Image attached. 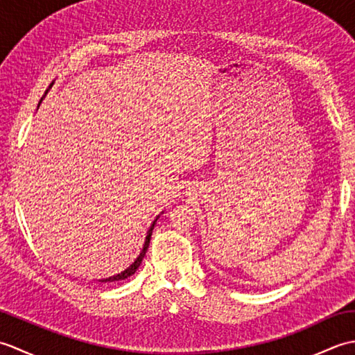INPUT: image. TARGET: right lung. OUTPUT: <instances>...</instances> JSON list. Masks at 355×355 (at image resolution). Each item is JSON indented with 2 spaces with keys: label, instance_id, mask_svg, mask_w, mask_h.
Instances as JSON below:
<instances>
[{
  "label": "right lung",
  "instance_id": "1",
  "mask_svg": "<svg viewBox=\"0 0 355 355\" xmlns=\"http://www.w3.org/2000/svg\"><path fill=\"white\" fill-rule=\"evenodd\" d=\"M51 85H53V82H51ZM50 85V87H51ZM49 87V88H50ZM49 93V89L47 92H45V94ZM42 102V99L40 101V103ZM157 221V220H155ZM155 221L153 223V225H150V229L148 230V235H146V239H145V244H143V248H141V252H140V254L137 256V259H135L130 267H128L126 270H123L122 273H119V275H114V276H110V277H107V279H101L99 282H119V281H123V279H126V277H130V276H132L135 271H137V268L140 267V263H141V261H143V258H145V254H146V252H148V247H149V241H150V235H153V229H154V224H155Z\"/></svg>",
  "mask_w": 355,
  "mask_h": 355
}]
</instances>
